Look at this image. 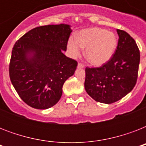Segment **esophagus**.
Listing matches in <instances>:
<instances>
[{
    "instance_id": "obj_1",
    "label": "esophagus",
    "mask_w": 146,
    "mask_h": 146,
    "mask_svg": "<svg viewBox=\"0 0 146 146\" xmlns=\"http://www.w3.org/2000/svg\"><path fill=\"white\" fill-rule=\"evenodd\" d=\"M84 67V64L82 63H78V68H83Z\"/></svg>"
}]
</instances>
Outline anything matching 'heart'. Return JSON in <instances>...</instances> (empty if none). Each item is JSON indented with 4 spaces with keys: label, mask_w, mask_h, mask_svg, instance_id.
<instances>
[{
    "label": "heart",
    "mask_w": 146,
    "mask_h": 146,
    "mask_svg": "<svg viewBox=\"0 0 146 146\" xmlns=\"http://www.w3.org/2000/svg\"><path fill=\"white\" fill-rule=\"evenodd\" d=\"M117 44L114 33L101 28L81 31L77 38H70L68 48L73 56L80 55L82 48H86V57L92 64L101 66L113 56Z\"/></svg>",
    "instance_id": "b5f03b06"
}]
</instances>
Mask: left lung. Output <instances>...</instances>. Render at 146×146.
Instances as JSON below:
<instances>
[{
    "label": "left lung",
    "mask_w": 146,
    "mask_h": 146,
    "mask_svg": "<svg viewBox=\"0 0 146 146\" xmlns=\"http://www.w3.org/2000/svg\"><path fill=\"white\" fill-rule=\"evenodd\" d=\"M119 35L115 52L99 67L86 68L85 89L95 101L112 104L132 91L138 78L140 52L135 40L123 30Z\"/></svg>",
    "instance_id": "1"
}]
</instances>
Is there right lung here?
Instances as JSON below:
<instances>
[{"label": "right lung", "instance_id": "obj_1", "mask_svg": "<svg viewBox=\"0 0 146 146\" xmlns=\"http://www.w3.org/2000/svg\"><path fill=\"white\" fill-rule=\"evenodd\" d=\"M72 30L69 25H48L31 29L13 45L9 65L10 81L29 106L48 109L62 96V88L74 74L77 61L66 57Z\"/></svg>", "mask_w": 146, "mask_h": 146}]
</instances>
